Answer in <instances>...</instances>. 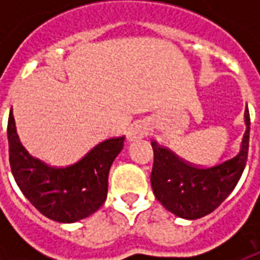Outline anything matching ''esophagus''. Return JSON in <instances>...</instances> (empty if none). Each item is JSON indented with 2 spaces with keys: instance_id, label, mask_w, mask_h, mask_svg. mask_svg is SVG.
Returning a JSON list of instances; mask_svg holds the SVG:
<instances>
[{
  "instance_id": "esophagus-1",
  "label": "esophagus",
  "mask_w": 260,
  "mask_h": 260,
  "mask_svg": "<svg viewBox=\"0 0 260 260\" xmlns=\"http://www.w3.org/2000/svg\"><path fill=\"white\" fill-rule=\"evenodd\" d=\"M146 135V129H145V125L142 124V122H135V124H132L129 126V129L126 132V138L129 139V141H136V139H139L142 136Z\"/></svg>"
}]
</instances>
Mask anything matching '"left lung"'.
<instances>
[{
	"mask_svg": "<svg viewBox=\"0 0 260 260\" xmlns=\"http://www.w3.org/2000/svg\"><path fill=\"white\" fill-rule=\"evenodd\" d=\"M246 131L240 152L231 158L210 167H196L152 141L153 169L150 174L153 193L167 210L178 217H203L231 193L245 169L249 150L251 118L245 110Z\"/></svg>",
	"mask_w": 260,
	"mask_h": 260,
	"instance_id": "left-lung-1",
	"label": "left lung"
}]
</instances>
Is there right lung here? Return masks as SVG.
I'll use <instances>...</instances> for the list:
<instances>
[{
    "mask_svg": "<svg viewBox=\"0 0 260 260\" xmlns=\"http://www.w3.org/2000/svg\"><path fill=\"white\" fill-rule=\"evenodd\" d=\"M125 136L99 143L79 161L51 167L31 157L19 142L12 111L8 118L9 164L22 193L46 217L75 223L96 212L106 202L108 171L124 147Z\"/></svg>",
    "mask_w": 260,
    "mask_h": 260,
    "instance_id": "add662e5",
    "label": "right lung"
}]
</instances>
